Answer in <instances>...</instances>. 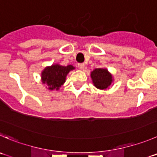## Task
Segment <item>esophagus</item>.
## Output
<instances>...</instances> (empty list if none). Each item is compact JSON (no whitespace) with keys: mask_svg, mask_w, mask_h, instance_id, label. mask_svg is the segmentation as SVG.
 <instances>
[{"mask_svg":"<svg viewBox=\"0 0 157 157\" xmlns=\"http://www.w3.org/2000/svg\"><path fill=\"white\" fill-rule=\"evenodd\" d=\"M78 68L81 70L84 69L85 68V65L83 63H80V64H78Z\"/></svg>","mask_w":157,"mask_h":157,"instance_id":"1","label":"esophagus"}]
</instances>
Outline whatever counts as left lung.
I'll return each instance as SVG.
<instances>
[{"mask_svg": "<svg viewBox=\"0 0 157 157\" xmlns=\"http://www.w3.org/2000/svg\"><path fill=\"white\" fill-rule=\"evenodd\" d=\"M94 86L99 89H106L113 82V76L106 68H95L91 72Z\"/></svg>", "mask_w": 157, "mask_h": 157, "instance_id": "8db88e82", "label": "left lung"}]
</instances>
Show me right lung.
Listing matches in <instances>:
<instances>
[{"label":"right lung","instance_id":"obj_1","mask_svg":"<svg viewBox=\"0 0 157 157\" xmlns=\"http://www.w3.org/2000/svg\"><path fill=\"white\" fill-rule=\"evenodd\" d=\"M75 69L72 65H62L55 64L48 66L41 71V82L48 87L49 90H59L65 83V78L70 71Z\"/></svg>","mask_w":157,"mask_h":157}]
</instances>
